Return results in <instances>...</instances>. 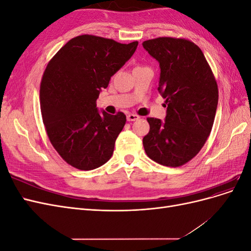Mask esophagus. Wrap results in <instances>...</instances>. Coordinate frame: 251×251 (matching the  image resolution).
I'll return each mask as SVG.
<instances>
[{
	"label": "esophagus",
	"instance_id": "1",
	"mask_svg": "<svg viewBox=\"0 0 251 251\" xmlns=\"http://www.w3.org/2000/svg\"><path fill=\"white\" fill-rule=\"evenodd\" d=\"M126 119L127 121H135V120H138L139 119V116L136 115V114H127L126 115Z\"/></svg>",
	"mask_w": 251,
	"mask_h": 251
}]
</instances>
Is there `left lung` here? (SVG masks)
<instances>
[{"label":"left lung","mask_w":251,"mask_h":251,"mask_svg":"<svg viewBox=\"0 0 251 251\" xmlns=\"http://www.w3.org/2000/svg\"><path fill=\"white\" fill-rule=\"evenodd\" d=\"M160 66L159 93L165 98V121L149 117L143 137L155 162L178 168L199 153L210 134L218 105V85L201 49L193 42L157 37L142 43Z\"/></svg>","instance_id":"8db88e82"}]
</instances>
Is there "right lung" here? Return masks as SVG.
Returning a JSON list of instances; mask_svg holds the SVG:
<instances>
[{"label": "right lung", "mask_w": 251, "mask_h": 251, "mask_svg": "<svg viewBox=\"0 0 251 251\" xmlns=\"http://www.w3.org/2000/svg\"><path fill=\"white\" fill-rule=\"evenodd\" d=\"M137 46L138 42L120 44L83 34L48 63L40 89L43 123L53 148L73 168L91 171L112 157L126 117L123 112L100 114L96 100Z\"/></svg>", "instance_id": "right-lung-1"}]
</instances>
